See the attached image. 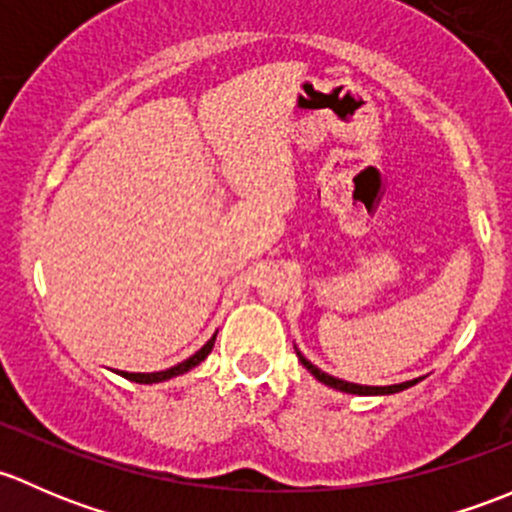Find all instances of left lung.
<instances>
[{"instance_id": "8db88e82", "label": "left lung", "mask_w": 512, "mask_h": 512, "mask_svg": "<svg viewBox=\"0 0 512 512\" xmlns=\"http://www.w3.org/2000/svg\"><path fill=\"white\" fill-rule=\"evenodd\" d=\"M294 352H297L299 361H302L304 369L309 371V374L314 376L317 381H322V384L332 386V389L337 391H344V394H359V396H386V394H399V391L409 389V386H414L421 381V376L418 379H411V381H404V384H394V386H361V384H352V381H344V379H337V376L332 374H324L322 369H317V366L312 364L309 359H304L302 352H299L297 347H294Z\"/></svg>"}]
</instances>
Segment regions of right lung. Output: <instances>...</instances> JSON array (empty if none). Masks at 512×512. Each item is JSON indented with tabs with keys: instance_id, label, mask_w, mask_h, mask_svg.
<instances>
[{
	"instance_id": "add662e5",
	"label": "right lung",
	"mask_w": 512,
	"mask_h": 512,
	"mask_svg": "<svg viewBox=\"0 0 512 512\" xmlns=\"http://www.w3.org/2000/svg\"><path fill=\"white\" fill-rule=\"evenodd\" d=\"M215 337H218V334H213V337H210L208 342H205L203 347H200L193 356H188V359H185V361H180V364L170 366V369H165V371H151V374H133V371H116V374H121L123 379H128V381H136V384H158V381H168V379H173V376H180V374H185V371H190V369H193V366H198L200 361H205V356L213 352Z\"/></svg>"
}]
</instances>
